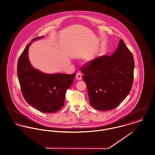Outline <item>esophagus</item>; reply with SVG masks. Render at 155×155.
Here are the masks:
<instances>
[{"label": "esophagus", "instance_id": "34e87169", "mask_svg": "<svg viewBox=\"0 0 155 155\" xmlns=\"http://www.w3.org/2000/svg\"><path fill=\"white\" fill-rule=\"evenodd\" d=\"M76 79L78 81L81 80L82 79V74L79 72L77 73L76 75Z\"/></svg>", "mask_w": 155, "mask_h": 155}]
</instances>
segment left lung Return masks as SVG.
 <instances>
[{"label": "left lung", "mask_w": 155, "mask_h": 155, "mask_svg": "<svg viewBox=\"0 0 155 155\" xmlns=\"http://www.w3.org/2000/svg\"><path fill=\"white\" fill-rule=\"evenodd\" d=\"M134 68L133 54L122 39L111 56L104 55L83 64L81 71L91 105L102 111L116 107L131 91Z\"/></svg>", "instance_id": "1"}]
</instances>
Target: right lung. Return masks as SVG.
<instances>
[{
  "label": "right lung",
  "mask_w": 155,
  "mask_h": 155,
  "mask_svg": "<svg viewBox=\"0 0 155 155\" xmlns=\"http://www.w3.org/2000/svg\"><path fill=\"white\" fill-rule=\"evenodd\" d=\"M43 36L34 38L31 41ZM29 43L18 59L17 74L25 101L44 113H54L64 105L66 92L76 73L46 74L34 69L28 59Z\"/></svg>",
  "instance_id": "add662e5"
}]
</instances>
